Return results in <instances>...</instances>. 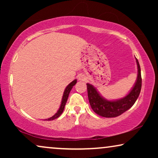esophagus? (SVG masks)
<instances>
[{
  "label": "esophagus",
  "mask_w": 158,
  "mask_h": 158,
  "mask_svg": "<svg viewBox=\"0 0 158 158\" xmlns=\"http://www.w3.org/2000/svg\"><path fill=\"white\" fill-rule=\"evenodd\" d=\"M86 79H87V77H86L85 75H82V74H81V75H78V80H79V81H85Z\"/></svg>",
  "instance_id": "34e87169"
}]
</instances>
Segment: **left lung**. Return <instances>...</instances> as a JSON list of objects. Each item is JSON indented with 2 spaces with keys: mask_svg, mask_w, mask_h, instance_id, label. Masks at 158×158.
I'll return each mask as SVG.
<instances>
[{
  "mask_svg": "<svg viewBox=\"0 0 158 158\" xmlns=\"http://www.w3.org/2000/svg\"><path fill=\"white\" fill-rule=\"evenodd\" d=\"M137 64V77L135 85L130 91L124 98L118 100L109 101L101 96L99 92L94 85L87 83L88 96L90 106L95 113L106 118L116 117L124 113L135 104L139 97L142 88L141 70L139 62L136 58Z\"/></svg>",
  "mask_w": 158,
  "mask_h": 158,
  "instance_id": "obj_1",
  "label": "left lung"
}]
</instances>
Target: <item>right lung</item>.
Here are the masks:
<instances>
[{
  "label": "right lung",
  "instance_id": "obj_1",
  "mask_svg": "<svg viewBox=\"0 0 158 158\" xmlns=\"http://www.w3.org/2000/svg\"><path fill=\"white\" fill-rule=\"evenodd\" d=\"M77 83V80L75 79L74 81L71 82V83L69 84V85L67 86L65 89H64V94H63V96H62V101H61V104H60V106L59 108V109H58V111H57V113H56L55 115L52 116V117L47 118V121H52V120H54L55 119V118H57L59 117V116L61 115L62 112L64 111V106L66 104V102L67 101H68V96H69V94H70V92L71 89H72L73 86H74L75 84Z\"/></svg>",
  "mask_w": 158,
  "mask_h": 158
}]
</instances>
